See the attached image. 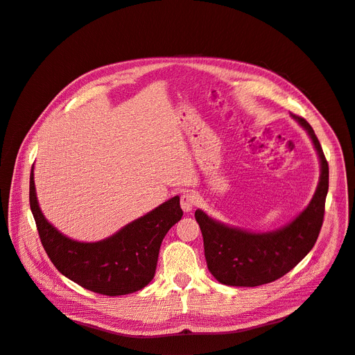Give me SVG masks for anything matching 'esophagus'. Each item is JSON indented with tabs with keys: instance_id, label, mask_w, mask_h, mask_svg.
<instances>
[{
	"instance_id": "esophagus-1",
	"label": "esophagus",
	"mask_w": 355,
	"mask_h": 355,
	"mask_svg": "<svg viewBox=\"0 0 355 355\" xmlns=\"http://www.w3.org/2000/svg\"><path fill=\"white\" fill-rule=\"evenodd\" d=\"M198 202V198L192 192H187L180 196V207L185 212H191Z\"/></svg>"
}]
</instances>
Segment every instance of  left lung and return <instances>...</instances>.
Segmentation results:
<instances>
[{
    "label": "left lung",
    "mask_w": 355,
    "mask_h": 355,
    "mask_svg": "<svg viewBox=\"0 0 355 355\" xmlns=\"http://www.w3.org/2000/svg\"><path fill=\"white\" fill-rule=\"evenodd\" d=\"M290 116L307 132L316 150L320 164L316 191L306 208L290 223L269 232H252L224 224L202 209H196L195 218L204 237L207 266L221 284L258 287L272 282L291 271L316 243L329 188V167L309 122L293 113Z\"/></svg>",
    "instance_id": "obj_1"
}]
</instances>
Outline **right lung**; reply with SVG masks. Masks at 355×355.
I'll list each match as a JSON object with an SVG mask.
<instances>
[{
	"label": "right lung",
	"mask_w": 355,
	"mask_h": 355,
	"mask_svg": "<svg viewBox=\"0 0 355 355\" xmlns=\"http://www.w3.org/2000/svg\"><path fill=\"white\" fill-rule=\"evenodd\" d=\"M35 166L31 172V209L40 242L49 259L68 279L103 295H125L150 284L157 268L166 233L182 218L179 196H173L97 242H80L46 220L37 201Z\"/></svg>",
	"instance_id": "1"
}]
</instances>
